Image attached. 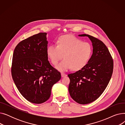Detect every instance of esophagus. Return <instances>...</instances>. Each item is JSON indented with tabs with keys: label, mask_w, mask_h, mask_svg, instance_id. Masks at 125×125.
Here are the masks:
<instances>
[{
	"label": "esophagus",
	"mask_w": 125,
	"mask_h": 125,
	"mask_svg": "<svg viewBox=\"0 0 125 125\" xmlns=\"http://www.w3.org/2000/svg\"><path fill=\"white\" fill-rule=\"evenodd\" d=\"M67 76V74H65V73H61V76H62V77H64V76Z\"/></svg>",
	"instance_id": "34e87169"
}]
</instances>
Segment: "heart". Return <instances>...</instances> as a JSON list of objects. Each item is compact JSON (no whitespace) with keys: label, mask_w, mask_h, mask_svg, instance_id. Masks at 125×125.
<instances>
[{"label":"heart","mask_w":125,"mask_h":125,"mask_svg":"<svg viewBox=\"0 0 125 125\" xmlns=\"http://www.w3.org/2000/svg\"><path fill=\"white\" fill-rule=\"evenodd\" d=\"M92 47L87 42H83L74 36L65 35L59 38L58 45L50 44L47 48V55L51 63L56 65V68L61 71L71 68L79 70L84 67L92 54Z\"/></svg>","instance_id":"1"}]
</instances>
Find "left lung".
<instances>
[{
	"instance_id": "obj_1",
	"label": "left lung",
	"mask_w": 125,
	"mask_h": 125,
	"mask_svg": "<svg viewBox=\"0 0 125 125\" xmlns=\"http://www.w3.org/2000/svg\"><path fill=\"white\" fill-rule=\"evenodd\" d=\"M78 36L90 38L93 54L84 67L68 74V90L75 102L86 104L98 99L107 87L113 73L114 62L106 46L99 39L86 34Z\"/></svg>"
}]
</instances>
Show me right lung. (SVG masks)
<instances>
[{
    "label": "right lung",
    "instance_id": "right-lung-1",
    "mask_svg": "<svg viewBox=\"0 0 125 125\" xmlns=\"http://www.w3.org/2000/svg\"><path fill=\"white\" fill-rule=\"evenodd\" d=\"M47 33H39L20 42L13 53L11 75L20 93L28 101L41 104L50 97L61 73L50 64Z\"/></svg>",
    "mask_w": 125,
    "mask_h": 125
}]
</instances>
